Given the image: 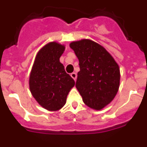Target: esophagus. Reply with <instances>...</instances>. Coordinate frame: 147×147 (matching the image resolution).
Wrapping results in <instances>:
<instances>
[{
	"instance_id": "esophagus-1",
	"label": "esophagus",
	"mask_w": 147,
	"mask_h": 147,
	"mask_svg": "<svg viewBox=\"0 0 147 147\" xmlns=\"http://www.w3.org/2000/svg\"><path fill=\"white\" fill-rule=\"evenodd\" d=\"M71 77H72L73 79H74V80H76V73H74V72L71 73Z\"/></svg>"
}]
</instances>
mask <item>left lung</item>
Listing matches in <instances>:
<instances>
[{"label":"left lung","instance_id":"1","mask_svg":"<svg viewBox=\"0 0 147 147\" xmlns=\"http://www.w3.org/2000/svg\"><path fill=\"white\" fill-rule=\"evenodd\" d=\"M70 47L80 62L76 88L85 105L102 110L119 90L120 69L117 62L105 48L90 40L72 42Z\"/></svg>","mask_w":147,"mask_h":147}]
</instances>
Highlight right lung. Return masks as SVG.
I'll use <instances>...</instances> for the list:
<instances>
[{"label":"right lung","instance_id":"add662e5","mask_svg":"<svg viewBox=\"0 0 147 147\" xmlns=\"http://www.w3.org/2000/svg\"><path fill=\"white\" fill-rule=\"evenodd\" d=\"M64 51L65 45L58 42L46 44L37 53L30 74V91L39 105L49 111L62 108L75 85L59 62Z\"/></svg>","mask_w":147,"mask_h":147}]
</instances>
